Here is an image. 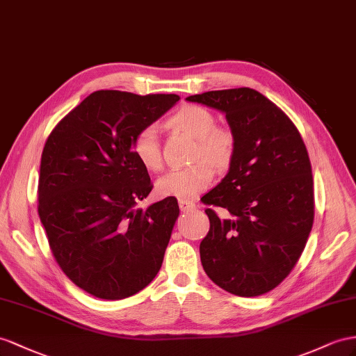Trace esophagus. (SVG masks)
<instances>
[{
	"label": "esophagus",
	"mask_w": 356,
	"mask_h": 356,
	"mask_svg": "<svg viewBox=\"0 0 356 356\" xmlns=\"http://www.w3.org/2000/svg\"><path fill=\"white\" fill-rule=\"evenodd\" d=\"M179 207L181 212H191V211H194L197 206H195V203L189 202V200H179Z\"/></svg>",
	"instance_id": "34e87169"
}]
</instances>
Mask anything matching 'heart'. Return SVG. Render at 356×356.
Here are the masks:
<instances>
[{"label": "heart", "mask_w": 356, "mask_h": 356, "mask_svg": "<svg viewBox=\"0 0 356 356\" xmlns=\"http://www.w3.org/2000/svg\"><path fill=\"white\" fill-rule=\"evenodd\" d=\"M170 126L197 140L194 159L200 161L188 168L170 170L156 181L162 197L194 200L212 185L213 170L225 168L236 149L234 134L225 126H216L215 115L200 105H185L170 117ZM132 152L144 168L158 171L162 167V153L158 127L147 124L135 134Z\"/></svg>", "instance_id": "1"}]
</instances>
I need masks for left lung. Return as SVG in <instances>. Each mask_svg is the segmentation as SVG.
Returning a JSON list of instances; mask_svg holds the SVG:
<instances>
[{
  "instance_id": "1",
  "label": "left lung",
  "mask_w": 356,
  "mask_h": 356,
  "mask_svg": "<svg viewBox=\"0 0 356 356\" xmlns=\"http://www.w3.org/2000/svg\"><path fill=\"white\" fill-rule=\"evenodd\" d=\"M222 111L236 138L229 172L202 198L211 230L200 243L207 277L229 293H268L295 268L314 220L312 163L293 122L242 87L186 97Z\"/></svg>"
}]
</instances>
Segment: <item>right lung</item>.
<instances>
[{
    "label": "right lung",
    "instance_id": "right-lung-1",
    "mask_svg": "<svg viewBox=\"0 0 356 356\" xmlns=\"http://www.w3.org/2000/svg\"><path fill=\"white\" fill-rule=\"evenodd\" d=\"M179 99L99 90L61 118L44 143L40 221L61 270L96 298L138 293L162 266L179 204L168 197L135 209L153 186L132 140Z\"/></svg>",
    "mask_w": 356,
    "mask_h": 356
}]
</instances>
